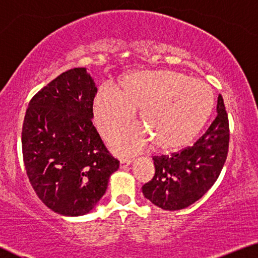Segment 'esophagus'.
<instances>
[{
  "label": "esophagus",
  "mask_w": 258,
  "mask_h": 258,
  "mask_svg": "<svg viewBox=\"0 0 258 258\" xmlns=\"http://www.w3.org/2000/svg\"><path fill=\"white\" fill-rule=\"evenodd\" d=\"M132 163V160L131 159H122L120 160V168H126L127 166H130V164Z\"/></svg>",
  "instance_id": "obj_1"
}]
</instances>
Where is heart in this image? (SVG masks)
I'll return each instance as SVG.
<instances>
[{
	"label": "heart",
	"mask_w": 258,
	"mask_h": 258,
	"mask_svg": "<svg viewBox=\"0 0 258 258\" xmlns=\"http://www.w3.org/2000/svg\"><path fill=\"white\" fill-rule=\"evenodd\" d=\"M121 90L107 84L96 94L94 119L102 136L109 137L128 124L141 109L142 126H131L111 138L118 155L144 152L155 144L172 152L189 144L205 125L213 107V91L206 82L175 71L130 73Z\"/></svg>",
	"instance_id": "1"
}]
</instances>
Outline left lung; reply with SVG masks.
Returning <instances> with one entry per match:
<instances>
[{"label": "left lung", "mask_w": 258, "mask_h": 258, "mask_svg": "<svg viewBox=\"0 0 258 258\" xmlns=\"http://www.w3.org/2000/svg\"><path fill=\"white\" fill-rule=\"evenodd\" d=\"M217 117L195 145L171 155L153 156L155 174L142 185L154 205L176 211L201 199L218 179L227 159L229 124L222 96H218Z\"/></svg>", "instance_id": "1"}]
</instances>
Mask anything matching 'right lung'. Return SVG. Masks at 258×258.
<instances>
[{
	"instance_id": "add662e5",
	"label": "right lung",
	"mask_w": 258,
	"mask_h": 258,
	"mask_svg": "<svg viewBox=\"0 0 258 258\" xmlns=\"http://www.w3.org/2000/svg\"><path fill=\"white\" fill-rule=\"evenodd\" d=\"M97 92L86 68L60 74L31 98L22 128L26 174L48 209L76 217L105 194L119 161L92 125Z\"/></svg>"
}]
</instances>
